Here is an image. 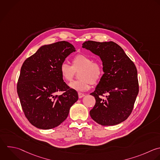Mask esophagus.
Here are the masks:
<instances>
[{
	"label": "esophagus",
	"instance_id": "34e87169",
	"mask_svg": "<svg viewBox=\"0 0 160 160\" xmlns=\"http://www.w3.org/2000/svg\"><path fill=\"white\" fill-rule=\"evenodd\" d=\"M85 95H84V94H83V93H81V92H78V96H79V98H82V97H84Z\"/></svg>",
	"mask_w": 160,
	"mask_h": 160
}]
</instances>
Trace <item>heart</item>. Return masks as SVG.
Here are the masks:
<instances>
[{"instance_id": "obj_1", "label": "heart", "mask_w": 160, "mask_h": 160, "mask_svg": "<svg viewBox=\"0 0 160 160\" xmlns=\"http://www.w3.org/2000/svg\"><path fill=\"white\" fill-rule=\"evenodd\" d=\"M80 71V80L74 81L69 83L70 88L85 91L91 87V83L96 84L103 75V67L98 61H94V59L84 54H77L72 59V65L63 62L59 66L61 76L66 81L72 79L76 72Z\"/></svg>"}]
</instances>
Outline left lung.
Instances as JSON below:
<instances>
[{"mask_svg":"<svg viewBox=\"0 0 160 160\" xmlns=\"http://www.w3.org/2000/svg\"><path fill=\"white\" fill-rule=\"evenodd\" d=\"M82 48L99 56L104 74L95 91L96 104L90 111L91 118L102 126H114L131 114L139 92L138 73L133 62L116 43L88 41ZM106 93V98L101 96Z\"/></svg>","mask_w":160,"mask_h":160,"instance_id":"obj_1","label":"left lung"}]
</instances>
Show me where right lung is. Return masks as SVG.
Wrapping results in <instances>:
<instances>
[{"instance_id": "right-lung-1", "label": "right lung", "mask_w": 160, "mask_h": 160, "mask_svg": "<svg viewBox=\"0 0 160 160\" xmlns=\"http://www.w3.org/2000/svg\"><path fill=\"white\" fill-rule=\"evenodd\" d=\"M76 49L66 41L41 46L23 63L17 91L24 114L42 129L57 127L68 117L78 94L64 82L59 66ZM64 91L58 96L56 92Z\"/></svg>"}]
</instances>
